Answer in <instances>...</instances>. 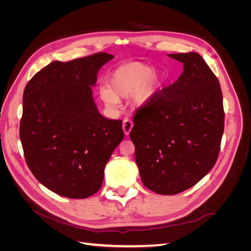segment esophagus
Wrapping results in <instances>:
<instances>
[{
	"mask_svg": "<svg viewBox=\"0 0 251 251\" xmlns=\"http://www.w3.org/2000/svg\"><path fill=\"white\" fill-rule=\"evenodd\" d=\"M132 128H133V121L130 120V119H125L124 124H123L124 133L126 135H128V134H130V132L132 131Z\"/></svg>",
	"mask_w": 251,
	"mask_h": 251,
	"instance_id": "obj_1",
	"label": "esophagus"
}]
</instances>
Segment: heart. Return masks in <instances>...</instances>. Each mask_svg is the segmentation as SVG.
<instances>
[{"mask_svg":"<svg viewBox=\"0 0 251 251\" xmlns=\"http://www.w3.org/2000/svg\"><path fill=\"white\" fill-rule=\"evenodd\" d=\"M163 79L153 67L142 63H128L116 68L109 78V87H101L100 95L109 108L119 105V96H133L137 107H144L155 100Z\"/></svg>","mask_w":251,"mask_h":251,"instance_id":"obj_1","label":"heart"}]
</instances>
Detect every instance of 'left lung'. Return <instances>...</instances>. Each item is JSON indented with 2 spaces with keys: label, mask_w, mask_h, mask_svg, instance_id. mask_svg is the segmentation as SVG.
Here are the masks:
<instances>
[{
  "label": "left lung",
  "mask_w": 251,
  "mask_h": 251,
  "mask_svg": "<svg viewBox=\"0 0 251 251\" xmlns=\"http://www.w3.org/2000/svg\"><path fill=\"white\" fill-rule=\"evenodd\" d=\"M183 72L136 112L130 137L143 185L159 195L191 188L215 165L224 132L220 82L197 52L175 53Z\"/></svg>",
  "instance_id": "1"
}]
</instances>
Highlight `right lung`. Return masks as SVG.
<instances>
[{
  "mask_svg": "<svg viewBox=\"0 0 251 251\" xmlns=\"http://www.w3.org/2000/svg\"><path fill=\"white\" fill-rule=\"evenodd\" d=\"M114 55L53 62L28 81L20 138L28 168L51 192L85 199L101 187L104 166L124 139L123 121L98 112L92 87Z\"/></svg>",
  "mask_w": 251,
  "mask_h": 251,
  "instance_id": "add662e5",
  "label": "right lung"
}]
</instances>
